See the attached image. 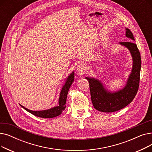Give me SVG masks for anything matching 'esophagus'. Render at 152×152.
I'll list each match as a JSON object with an SVG mask.
<instances>
[{
  "label": "esophagus",
  "mask_w": 152,
  "mask_h": 152,
  "mask_svg": "<svg viewBox=\"0 0 152 152\" xmlns=\"http://www.w3.org/2000/svg\"><path fill=\"white\" fill-rule=\"evenodd\" d=\"M76 71L79 73H84L86 71V66L84 64H79L76 68Z\"/></svg>",
  "instance_id": "esophagus-1"
}]
</instances>
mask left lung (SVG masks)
<instances>
[{
  "label": "left lung",
  "mask_w": 152,
  "mask_h": 152,
  "mask_svg": "<svg viewBox=\"0 0 152 152\" xmlns=\"http://www.w3.org/2000/svg\"><path fill=\"white\" fill-rule=\"evenodd\" d=\"M126 36L134 41L132 32L128 28H126ZM119 44L129 50L132 58L131 73L123 88L118 91L111 92L105 88L103 83L99 79L91 77H85L89 83L93 106L97 110L102 112H114L124 108L133 100L139 89L141 57L137 46L132 42H119Z\"/></svg>",
  "instance_id": "obj_1"
}]
</instances>
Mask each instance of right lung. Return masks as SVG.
I'll return each instance as SVG.
<instances>
[{
	"label": "right lung",
	"instance_id": "1",
	"mask_svg": "<svg viewBox=\"0 0 152 152\" xmlns=\"http://www.w3.org/2000/svg\"><path fill=\"white\" fill-rule=\"evenodd\" d=\"M75 80V73L74 71L68 76L66 78V80L62 87V89L60 93V97L58 100V105L55 107L51 108L50 109L44 110H40V111H33L29 110L25 107L22 106L20 104V105L26 110L30 113L33 114L37 117L43 118H52L57 116H59L61 114L62 111L66 108V102L68 91L70 88L71 84H73Z\"/></svg>",
	"mask_w": 152,
	"mask_h": 152
}]
</instances>
